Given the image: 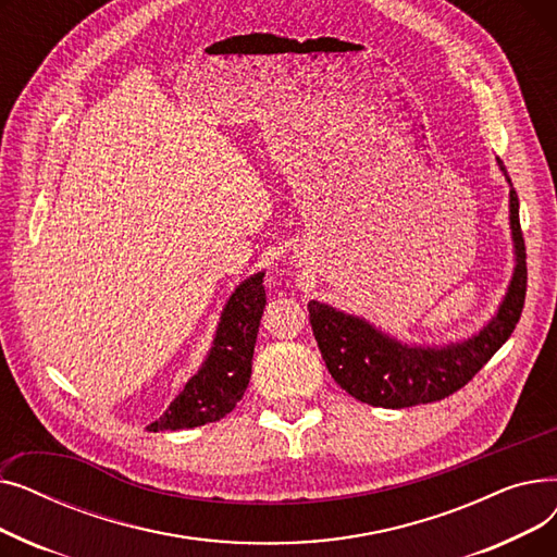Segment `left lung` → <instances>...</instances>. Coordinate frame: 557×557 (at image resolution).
I'll use <instances>...</instances> for the list:
<instances>
[{
	"label": "left lung",
	"instance_id": "obj_1",
	"mask_svg": "<svg viewBox=\"0 0 557 557\" xmlns=\"http://www.w3.org/2000/svg\"><path fill=\"white\" fill-rule=\"evenodd\" d=\"M496 164L510 185L515 269L499 309L476 334L447 345L406 343L361 315L345 313L318 300L309 302V320L320 355L334 382L355 399L382 408H406L445 399L470 382L510 338L525 298V248L519 227L517 191L504 162L496 158Z\"/></svg>",
	"mask_w": 557,
	"mask_h": 557
}]
</instances>
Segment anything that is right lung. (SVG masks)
Instances as JSON below:
<instances>
[{
    "mask_svg": "<svg viewBox=\"0 0 557 557\" xmlns=\"http://www.w3.org/2000/svg\"><path fill=\"white\" fill-rule=\"evenodd\" d=\"M261 282L263 271L234 288L221 311L208 357L166 411L149 426L151 431H178L216 422L244 397L252 372L259 320L267 307V290Z\"/></svg>",
    "mask_w": 557,
    "mask_h": 557,
    "instance_id": "right-lung-1",
    "label": "right lung"
}]
</instances>
